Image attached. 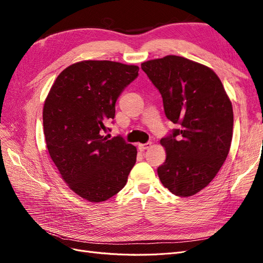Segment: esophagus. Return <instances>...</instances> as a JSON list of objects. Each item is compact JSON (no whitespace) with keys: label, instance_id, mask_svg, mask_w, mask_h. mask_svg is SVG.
Instances as JSON below:
<instances>
[{"label":"esophagus","instance_id":"34e87169","mask_svg":"<svg viewBox=\"0 0 263 263\" xmlns=\"http://www.w3.org/2000/svg\"><path fill=\"white\" fill-rule=\"evenodd\" d=\"M150 146H151V142L149 141V142H146V144H139V145H138V149H139L140 151H145V150L148 149Z\"/></svg>","mask_w":263,"mask_h":263}]
</instances>
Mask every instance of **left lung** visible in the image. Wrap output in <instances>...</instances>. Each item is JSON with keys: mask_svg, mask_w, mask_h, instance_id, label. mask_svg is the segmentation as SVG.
<instances>
[{"mask_svg": "<svg viewBox=\"0 0 263 263\" xmlns=\"http://www.w3.org/2000/svg\"><path fill=\"white\" fill-rule=\"evenodd\" d=\"M160 92L164 113L178 124L160 140L166 158L158 168L164 187L178 196H192L216 177L233 138L232 102L217 74L201 63L165 55L141 63Z\"/></svg>", "mask_w": 263, "mask_h": 263, "instance_id": "obj_1", "label": "left lung"}]
</instances>
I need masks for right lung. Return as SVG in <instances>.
Returning <instances> with one entry per match:
<instances>
[{"mask_svg": "<svg viewBox=\"0 0 263 263\" xmlns=\"http://www.w3.org/2000/svg\"><path fill=\"white\" fill-rule=\"evenodd\" d=\"M138 71L108 60L77 62L57 77L45 101L44 134L51 160L68 186L89 202L117 194L136 162V147L121 136L108 139L103 132Z\"/></svg>", "mask_w": 263, "mask_h": 263, "instance_id": "1", "label": "right lung"}]
</instances>
